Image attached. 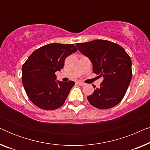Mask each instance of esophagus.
<instances>
[{
    "label": "esophagus",
    "instance_id": "1",
    "mask_svg": "<svg viewBox=\"0 0 150 150\" xmlns=\"http://www.w3.org/2000/svg\"><path fill=\"white\" fill-rule=\"evenodd\" d=\"M77 84H78V85H81V86L85 85V83H83V82H81V81H78L77 82Z\"/></svg>",
    "mask_w": 150,
    "mask_h": 150
}]
</instances>
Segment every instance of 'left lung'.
<instances>
[{
    "label": "left lung",
    "instance_id": "obj_1",
    "mask_svg": "<svg viewBox=\"0 0 150 150\" xmlns=\"http://www.w3.org/2000/svg\"><path fill=\"white\" fill-rule=\"evenodd\" d=\"M76 46L91 61L93 72L104 79L100 87L88 96V101L100 109L117 105L124 97L132 79L130 56L122 46L110 41L97 40Z\"/></svg>",
    "mask_w": 150,
    "mask_h": 150
}]
</instances>
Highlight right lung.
Masks as SVG:
<instances>
[{
  "instance_id": "1",
  "label": "right lung",
  "mask_w": 150,
  "mask_h": 150,
  "mask_svg": "<svg viewBox=\"0 0 150 150\" xmlns=\"http://www.w3.org/2000/svg\"><path fill=\"white\" fill-rule=\"evenodd\" d=\"M74 44L53 43L35 50L22 67V81L30 101L44 110L63 105L75 83L57 80L55 72L64 67L67 56L76 52Z\"/></svg>"
}]
</instances>
